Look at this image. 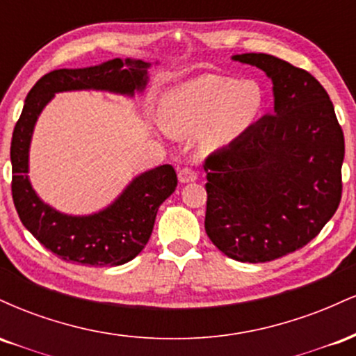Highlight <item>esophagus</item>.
Returning <instances> with one entry per match:
<instances>
[{
	"mask_svg": "<svg viewBox=\"0 0 356 356\" xmlns=\"http://www.w3.org/2000/svg\"><path fill=\"white\" fill-rule=\"evenodd\" d=\"M195 179H197V172H195L192 167H182V169L179 170V181H181L182 184L194 182Z\"/></svg>",
	"mask_w": 356,
	"mask_h": 356,
	"instance_id": "esophagus-1",
	"label": "esophagus"
}]
</instances>
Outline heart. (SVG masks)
Wrapping results in <instances>:
<instances>
[{"label":"heart","mask_w":356,"mask_h":356,"mask_svg":"<svg viewBox=\"0 0 356 356\" xmlns=\"http://www.w3.org/2000/svg\"><path fill=\"white\" fill-rule=\"evenodd\" d=\"M263 90L254 81L202 75L170 90L162 102L165 127L177 136L202 132L207 147L238 138L263 110Z\"/></svg>","instance_id":"obj_1"}]
</instances>
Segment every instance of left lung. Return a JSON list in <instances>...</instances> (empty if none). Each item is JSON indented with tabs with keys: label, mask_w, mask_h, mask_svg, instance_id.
I'll list each match as a JSON object with an SVG mask.
<instances>
[{
	"label": "left lung",
	"mask_w": 356,
	"mask_h": 356,
	"mask_svg": "<svg viewBox=\"0 0 356 356\" xmlns=\"http://www.w3.org/2000/svg\"><path fill=\"white\" fill-rule=\"evenodd\" d=\"M232 60L273 81L275 110L204 161L206 232L241 263H266L306 246L341 201L345 138L312 73L266 53Z\"/></svg>",
	"instance_id": "1"
}]
</instances>
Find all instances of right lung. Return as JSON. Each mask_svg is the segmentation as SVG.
I'll return each mask as SVG.
<instances>
[{"mask_svg":"<svg viewBox=\"0 0 356 356\" xmlns=\"http://www.w3.org/2000/svg\"><path fill=\"white\" fill-rule=\"evenodd\" d=\"M150 63L113 58L97 67L53 70L30 90L11 138V194L23 226L48 251L85 266H120L134 259L152 234L159 206L177 187L174 167L165 164L140 174L104 211L90 216L61 214L36 195L28 179V152L44 105L58 92L107 90L134 95L145 88Z\"/></svg>","mask_w":356,"mask_h":356,"instance_id":"add662e5","label":"right lung"}]
</instances>
